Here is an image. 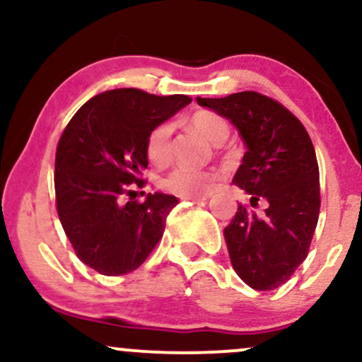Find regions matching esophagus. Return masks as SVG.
Wrapping results in <instances>:
<instances>
[{"instance_id": "obj_1", "label": "esophagus", "mask_w": 362, "mask_h": 362, "mask_svg": "<svg viewBox=\"0 0 362 362\" xmlns=\"http://www.w3.org/2000/svg\"><path fill=\"white\" fill-rule=\"evenodd\" d=\"M207 195H194V197H182V201H187V202H201V201H206Z\"/></svg>"}]
</instances>
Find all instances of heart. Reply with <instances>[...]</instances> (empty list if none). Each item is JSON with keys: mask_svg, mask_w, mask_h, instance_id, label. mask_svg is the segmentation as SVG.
Returning a JSON list of instances; mask_svg holds the SVG:
<instances>
[{"mask_svg": "<svg viewBox=\"0 0 362 362\" xmlns=\"http://www.w3.org/2000/svg\"><path fill=\"white\" fill-rule=\"evenodd\" d=\"M194 131L202 134L209 143L223 144L230 138L231 126L223 115L209 110L194 112L187 120ZM146 155L156 167H167L173 158L172 146V126L167 122L158 124L151 129L146 138ZM219 173L216 170H192L187 167H177L167 175L161 177L160 187L165 192L178 195V197H194L204 195L214 189L219 182Z\"/></svg>", "mask_w": 362, "mask_h": 362, "instance_id": "obj_1", "label": "heart"}]
</instances>
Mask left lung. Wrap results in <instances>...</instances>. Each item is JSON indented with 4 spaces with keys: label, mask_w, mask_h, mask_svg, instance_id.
Returning a JSON list of instances; mask_svg holds the SVG:
<instances>
[{
    "label": "left lung",
    "mask_w": 362,
    "mask_h": 362,
    "mask_svg": "<svg viewBox=\"0 0 362 362\" xmlns=\"http://www.w3.org/2000/svg\"><path fill=\"white\" fill-rule=\"evenodd\" d=\"M197 103L235 124L247 144L233 184L250 194L255 214L240 204L224 228L231 265L245 284L272 291L289 281L310 252L320 214V173L301 120L259 91H240Z\"/></svg>",
    "instance_id": "left-lung-1"
}]
</instances>
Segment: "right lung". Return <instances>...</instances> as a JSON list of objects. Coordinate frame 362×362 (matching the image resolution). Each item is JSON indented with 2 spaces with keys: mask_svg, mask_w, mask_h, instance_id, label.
<instances>
[{
  "mask_svg": "<svg viewBox=\"0 0 362 362\" xmlns=\"http://www.w3.org/2000/svg\"><path fill=\"white\" fill-rule=\"evenodd\" d=\"M190 102L187 95L109 90L90 98L62 131L54 173L57 216L78 259L98 274L136 271L163 236L177 197L156 192L139 202L136 189L146 185L151 129Z\"/></svg>",
  "mask_w": 362,
  "mask_h": 362,
  "instance_id": "right-lung-1",
  "label": "right lung"
}]
</instances>
